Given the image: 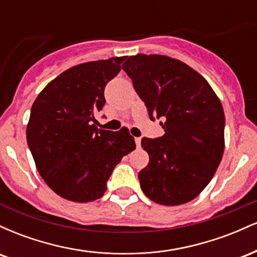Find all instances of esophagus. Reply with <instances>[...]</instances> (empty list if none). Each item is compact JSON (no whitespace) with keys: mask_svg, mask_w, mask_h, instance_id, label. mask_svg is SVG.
Masks as SVG:
<instances>
[{"mask_svg":"<svg viewBox=\"0 0 257 257\" xmlns=\"http://www.w3.org/2000/svg\"><path fill=\"white\" fill-rule=\"evenodd\" d=\"M135 144H137V147L139 149V147L141 146V139L140 138H135Z\"/></svg>","mask_w":257,"mask_h":257,"instance_id":"1","label":"esophagus"}]
</instances>
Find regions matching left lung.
Listing matches in <instances>:
<instances>
[{"mask_svg": "<svg viewBox=\"0 0 257 257\" xmlns=\"http://www.w3.org/2000/svg\"><path fill=\"white\" fill-rule=\"evenodd\" d=\"M123 70L164 135L143 138L149 164L139 173L143 192L162 205L191 202L210 182L225 150V113L208 81L167 55L129 57Z\"/></svg>", "mask_w": 257, "mask_h": 257, "instance_id": "1", "label": "left lung"}]
</instances>
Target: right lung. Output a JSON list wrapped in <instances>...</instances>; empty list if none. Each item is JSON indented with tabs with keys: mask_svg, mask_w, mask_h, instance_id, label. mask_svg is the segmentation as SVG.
<instances>
[{
	"mask_svg": "<svg viewBox=\"0 0 257 257\" xmlns=\"http://www.w3.org/2000/svg\"><path fill=\"white\" fill-rule=\"evenodd\" d=\"M125 57L88 61L49 82L31 107L28 145L47 185L77 203L100 198L123 156L135 150L128 128L98 129L94 114L105 105V85L122 69Z\"/></svg>",
	"mask_w": 257,
	"mask_h": 257,
	"instance_id": "right-lung-1",
	"label": "right lung"
}]
</instances>
